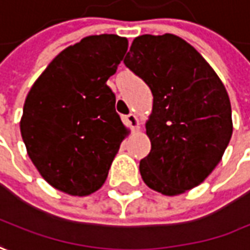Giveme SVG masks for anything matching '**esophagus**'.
I'll return each instance as SVG.
<instances>
[{
    "label": "esophagus",
    "instance_id": "1",
    "mask_svg": "<svg viewBox=\"0 0 250 250\" xmlns=\"http://www.w3.org/2000/svg\"><path fill=\"white\" fill-rule=\"evenodd\" d=\"M125 122H127V125H130L131 128H137L138 127V119H137V116L134 113H128L125 116Z\"/></svg>",
    "mask_w": 250,
    "mask_h": 250
}]
</instances>
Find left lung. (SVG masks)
I'll return each instance as SVG.
<instances>
[{
	"instance_id": "left-lung-1",
	"label": "left lung",
	"mask_w": 250,
	"mask_h": 250,
	"mask_svg": "<svg viewBox=\"0 0 250 250\" xmlns=\"http://www.w3.org/2000/svg\"><path fill=\"white\" fill-rule=\"evenodd\" d=\"M123 62L153 95L146 123L151 152L140 162L144 183L170 196L192 189L219 165L232 135L223 83L203 56L174 34L137 37Z\"/></svg>"
}]
</instances>
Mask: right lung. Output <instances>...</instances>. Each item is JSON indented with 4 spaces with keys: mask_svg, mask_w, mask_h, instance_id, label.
I'll use <instances>...</instances> for the list:
<instances>
[{
    "mask_svg": "<svg viewBox=\"0 0 250 250\" xmlns=\"http://www.w3.org/2000/svg\"><path fill=\"white\" fill-rule=\"evenodd\" d=\"M128 41L88 36L63 49L33 84L21 133L31 162L54 188L85 196L99 189L125 135L106 82Z\"/></svg>",
    "mask_w": 250,
    "mask_h": 250,
    "instance_id": "obj_1",
    "label": "right lung"
}]
</instances>
